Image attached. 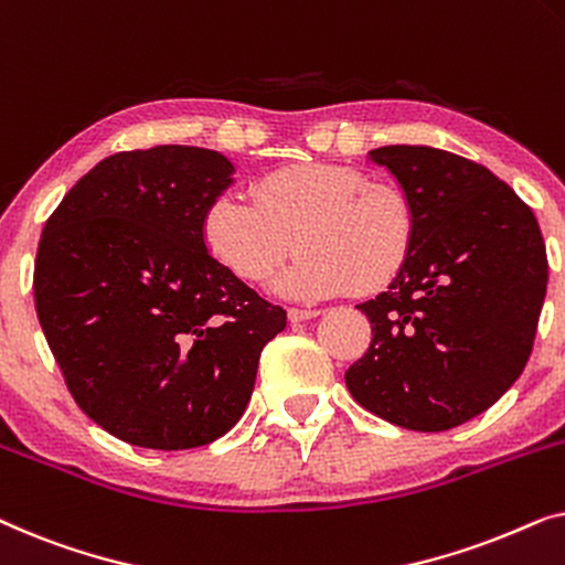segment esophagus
Returning a JSON list of instances; mask_svg holds the SVG:
<instances>
[{
  "label": "esophagus",
  "instance_id": "obj_1",
  "mask_svg": "<svg viewBox=\"0 0 565 565\" xmlns=\"http://www.w3.org/2000/svg\"><path fill=\"white\" fill-rule=\"evenodd\" d=\"M316 316H321L319 311H303V308H290L288 311V321L290 323H303V321H311Z\"/></svg>",
  "mask_w": 565,
  "mask_h": 565
}]
</instances>
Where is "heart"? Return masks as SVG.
<instances>
[{
    "mask_svg": "<svg viewBox=\"0 0 565 565\" xmlns=\"http://www.w3.org/2000/svg\"><path fill=\"white\" fill-rule=\"evenodd\" d=\"M244 200L215 195L200 218L211 257L246 285H265L296 244L275 290L292 300L373 292L401 273L414 244V207L391 182L362 169L308 161L259 177Z\"/></svg>",
    "mask_w": 565,
    "mask_h": 565,
    "instance_id": "b5f03b06",
    "label": "heart"
}]
</instances>
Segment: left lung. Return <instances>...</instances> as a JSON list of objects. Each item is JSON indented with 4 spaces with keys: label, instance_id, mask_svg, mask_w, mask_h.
<instances>
[{
    "label": "left lung",
    "instance_id": "left-lung-1",
    "mask_svg": "<svg viewBox=\"0 0 565 565\" xmlns=\"http://www.w3.org/2000/svg\"><path fill=\"white\" fill-rule=\"evenodd\" d=\"M414 207L412 252L358 308L373 342L344 373L367 412L445 431L497 404L527 365L547 290L535 213L489 169L431 146H383Z\"/></svg>",
    "mask_w": 565,
    "mask_h": 565
}]
</instances>
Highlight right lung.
Returning a JSON list of instances; mask_svg holds the SVG:
<instances>
[{
	"mask_svg": "<svg viewBox=\"0 0 565 565\" xmlns=\"http://www.w3.org/2000/svg\"><path fill=\"white\" fill-rule=\"evenodd\" d=\"M234 172L195 146L113 153L45 223L38 321L76 404L122 443L190 450L226 435L249 404L262 347L288 323L200 236Z\"/></svg>",
	"mask_w": 565,
	"mask_h": 565,
	"instance_id": "1",
	"label": "right lung"
}]
</instances>
